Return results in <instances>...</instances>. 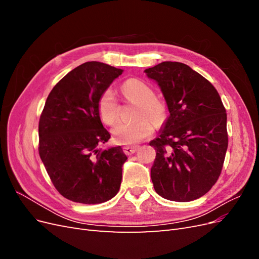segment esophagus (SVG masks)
I'll return each mask as SVG.
<instances>
[{"label": "esophagus", "instance_id": "obj_1", "mask_svg": "<svg viewBox=\"0 0 259 259\" xmlns=\"http://www.w3.org/2000/svg\"><path fill=\"white\" fill-rule=\"evenodd\" d=\"M137 149H138V146H125L123 148V150H124L125 153L131 155L133 153H135L137 151Z\"/></svg>", "mask_w": 259, "mask_h": 259}]
</instances>
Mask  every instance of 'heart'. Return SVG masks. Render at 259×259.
Here are the masks:
<instances>
[{
    "label": "heart",
    "instance_id": "b5f03b06",
    "mask_svg": "<svg viewBox=\"0 0 259 259\" xmlns=\"http://www.w3.org/2000/svg\"><path fill=\"white\" fill-rule=\"evenodd\" d=\"M123 96L136 103V117L139 120L126 123L119 122L112 128L114 142L120 145H134L150 136L154 130V122L161 123L167 115V107L163 101L154 98V92L147 83L130 79L121 86ZM97 109L104 123L111 125L119 116V104L112 91L107 90L99 96Z\"/></svg>",
    "mask_w": 259,
    "mask_h": 259
}]
</instances>
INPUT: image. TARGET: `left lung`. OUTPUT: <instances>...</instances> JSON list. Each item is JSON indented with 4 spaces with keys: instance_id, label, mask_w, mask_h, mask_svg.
<instances>
[{
    "instance_id": "left-lung-1",
    "label": "left lung",
    "mask_w": 259,
    "mask_h": 259,
    "mask_svg": "<svg viewBox=\"0 0 259 259\" xmlns=\"http://www.w3.org/2000/svg\"><path fill=\"white\" fill-rule=\"evenodd\" d=\"M165 99L168 116L150 142L155 149V192L176 202L201 198L221 175L227 148V113L216 89L182 62L163 61L145 70Z\"/></svg>"
}]
</instances>
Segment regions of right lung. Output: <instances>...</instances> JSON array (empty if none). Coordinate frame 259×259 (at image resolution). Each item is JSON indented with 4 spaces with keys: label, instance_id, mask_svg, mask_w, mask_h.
Listing matches in <instances>:
<instances>
[{
    "label": "right lung",
    "instance_id": "right-lung-1",
    "mask_svg": "<svg viewBox=\"0 0 259 259\" xmlns=\"http://www.w3.org/2000/svg\"><path fill=\"white\" fill-rule=\"evenodd\" d=\"M122 72L103 62H85L62 77L46 99L38 153L55 188L68 200L98 204L119 192L127 156L121 146L99 149L110 134L97 103Z\"/></svg>",
    "mask_w": 259,
    "mask_h": 259
}]
</instances>
